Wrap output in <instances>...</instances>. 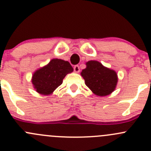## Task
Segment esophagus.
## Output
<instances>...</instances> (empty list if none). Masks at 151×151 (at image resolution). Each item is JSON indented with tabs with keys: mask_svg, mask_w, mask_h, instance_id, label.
Here are the masks:
<instances>
[{
	"mask_svg": "<svg viewBox=\"0 0 151 151\" xmlns=\"http://www.w3.org/2000/svg\"><path fill=\"white\" fill-rule=\"evenodd\" d=\"M74 71H75L76 73L80 72V66H79L78 65H76V66H74Z\"/></svg>",
	"mask_w": 151,
	"mask_h": 151,
	"instance_id": "34e87169",
	"label": "esophagus"
}]
</instances>
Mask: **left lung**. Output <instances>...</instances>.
I'll list each match as a JSON object with an SVG mask.
<instances>
[{
  "mask_svg": "<svg viewBox=\"0 0 151 151\" xmlns=\"http://www.w3.org/2000/svg\"><path fill=\"white\" fill-rule=\"evenodd\" d=\"M85 85L96 96H105L112 93L118 83V75L96 60L86 63V68L81 72Z\"/></svg>",
  "mask_w": 151,
  "mask_h": 151,
  "instance_id": "1",
  "label": "left lung"
}]
</instances>
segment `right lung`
<instances>
[{
    "label": "right lung",
    "mask_w": 151,
    "mask_h": 151,
    "mask_svg": "<svg viewBox=\"0 0 151 151\" xmlns=\"http://www.w3.org/2000/svg\"><path fill=\"white\" fill-rule=\"evenodd\" d=\"M69 63L61 59H52L48 64L36 70L32 77V83L36 92L50 95L63 83L66 74L72 72Z\"/></svg>",
    "instance_id": "obj_1"
}]
</instances>
